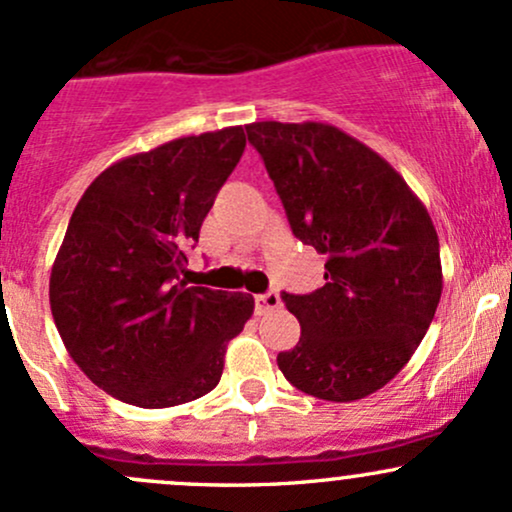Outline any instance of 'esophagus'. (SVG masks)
<instances>
[{
    "label": "esophagus",
    "mask_w": 512,
    "mask_h": 512,
    "mask_svg": "<svg viewBox=\"0 0 512 512\" xmlns=\"http://www.w3.org/2000/svg\"><path fill=\"white\" fill-rule=\"evenodd\" d=\"M279 306H282V299H279L277 291H267V294L255 296V311L260 313V316H265L269 311H277Z\"/></svg>",
    "instance_id": "obj_1"
}]
</instances>
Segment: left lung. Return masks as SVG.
Here are the masks:
<instances>
[{"instance_id": "1", "label": "left lung", "mask_w": 512, "mask_h": 512, "mask_svg": "<svg viewBox=\"0 0 512 512\" xmlns=\"http://www.w3.org/2000/svg\"><path fill=\"white\" fill-rule=\"evenodd\" d=\"M291 230L325 255V284L284 294L301 323L277 364L296 389L347 403L401 372L442 296L440 240L423 201L362 140L323 121L247 123Z\"/></svg>"}]
</instances>
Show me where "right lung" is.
I'll list each match as a JSON object with an SVG mask.
<instances>
[{
	"mask_svg": "<svg viewBox=\"0 0 512 512\" xmlns=\"http://www.w3.org/2000/svg\"><path fill=\"white\" fill-rule=\"evenodd\" d=\"M243 150V126L174 138L106 167L72 211L50 311L67 355L123 403L172 408L216 389L255 311L243 291L179 282Z\"/></svg>",
	"mask_w": 512,
	"mask_h": 512,
	"instance_id": "add662e5",
	"label": "right lung"
}]
</instances>
